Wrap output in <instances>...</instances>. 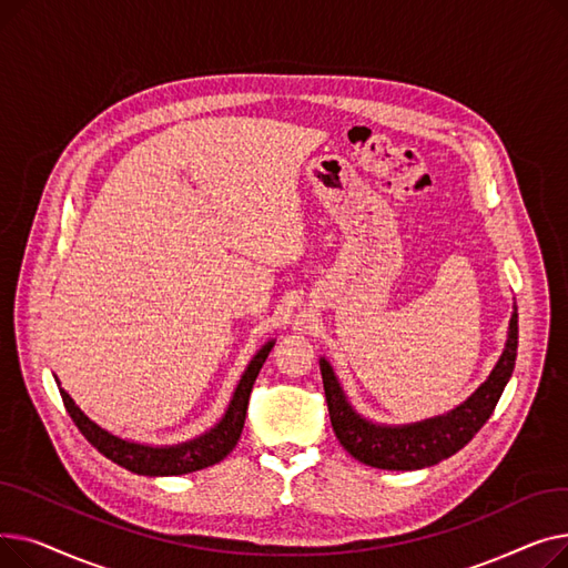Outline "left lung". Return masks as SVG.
<instances>
[{
	"mask_svg": "<svg viewBox=\"0 0 568 568\" xmlns=\"http://www.w3.org/2000/svg\"><path fill=\"white\" fill-rule=\"evenodd\" d=\"M518 354V308L509 322V338H506L499 362L490 371L488 379L456 409L433 416L426 422L405 426L373 424L362 416L347 400L343 386L332 364L320 359L326 407H329L332 426L343 444V449L359 463L379 469H422L437 465L439 460L454 456L481 430L509 382Z\"/></svg>",
	"mask_w": 568,
	"mask_h": 568,
	"instance_id": "left-lung-1",
	"label": "left lung"
}]
</instances>
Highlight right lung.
<instances>
[{"mask_svg":"<svg viewBox=\"0 0 568 568\" xmlns=\"http://www.w3.org/2000/svg\"><path fill=\"white\" fill-rule=\"evenodd\" d=\"M276 341L264 343L257 354L246 366L242 379H239L236 389L232 394V400L223 414V419L204 435L182 442V444H172V446H152V444H140V442H129L108 433L99 424H94L89 416L73 403V398L62 389L57 375L54 382L59 386V394H62L64 407L71 414L73 424L78 430L87 437V442L97 446V449L119 467H124L129 471L142 474V476H179V474H189L204 469L209 465L221 463L242 437L244 422H246V409H248V398L253 392L255 377L266 362L268 352H272Z\"/></svg>","mask_w":568,"mask_h":568,"instance_id":"obj_1","label":"right lung"}]
</instances>
